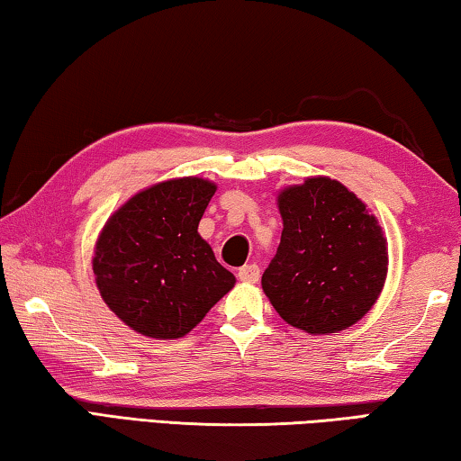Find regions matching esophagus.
<instances>
[{"label":"esophagus","mask_w":461,"mask_h":461,"mask_svg":"<svg viewBox=\"0 0 461 461\" xmlns=\"http://www.w3.org/2000/svg\"><path fill=\"white\" fill-rule=\"evenodd\" d=\"M239 280L240 282H247V284H255V282H259V276H261V271H259V267L255 266V263H249V266H243L239 269Z\"/></svg>","instance_id":"obj_1"}]
</instances>
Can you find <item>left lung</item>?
Listing matches in <instances>:
<instances>
[{"label": "left lung", "instance_id": "1", "mask_svg": "<svg viewBox=\"0 0 461 461\" xmlns=\"http://www.w3.org/2000/svg\"><path fill=\"white\" fill-rule=\"evenodd\" d=\"M277 203L282 240L261 277L277 314L311 335L356 324L378 300L388 271L375 216L329 177L285 187Z\"/></svg>", "mask_w": 461, "mask_h": 461}]
</instances>
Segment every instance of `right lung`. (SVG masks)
<instances>
[{
	"label": "right lung",
	"instance_id": "right-lung-1",
	"mask_svg": "<svg viewBox=\"0 0 461 461\" xmlns=\"http://www.w3.org/2000/svg\"><path fill=\"white\" fill-rule=\"evenodd\" d=\"M214 192L200 177L163 181L105 222L95 243V284L110 311L137 333L184 337L235 285L198 235Z\"/></svg>",
	"mask_w": 461,
	"mask_h": 461
}]
</instances>
